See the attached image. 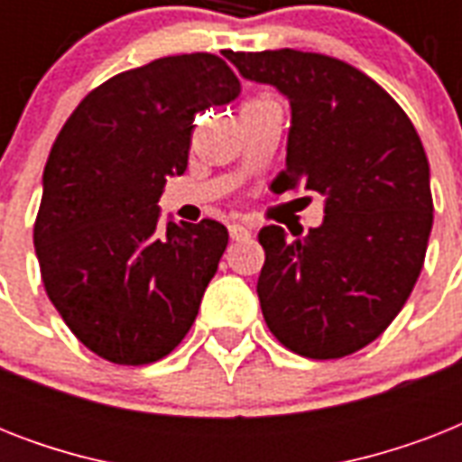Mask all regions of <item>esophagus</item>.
Wrapping results in <instances>:
<instances>
[{"instance_id": "1", "label": "esophagus", "mask_w": 462, "mask_h": 462, "mask_svg": "<svg viewBox=\"0 0 462 462\" xmlns=\"http://www.w3.org/2000/svg\"><path fill=\"white\" fill-rule=\"evenodd\" d=\"M227 230H230V237L235 239V242H242V239L252 237V227H246V225L242 223H232Z\"/></svg>"}]
</instances>
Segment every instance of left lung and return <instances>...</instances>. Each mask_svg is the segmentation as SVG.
<instances>
[{"label": "left lung", "mask_w": 462, "mask_h": 462, "mask_svg": "<svg viewBox=\"0 0 462 462\" xmlns=\"http://www.w3.org/2000/svg\"><path fill=\"white\" fill-rule=\"evenodd\" d=\"M249 81L290 100L278 194L323 196L307 235L268 225L256 292L268 328L311 359H337L383 333L422 271L434 203L430 160L402 107L359 69L316 52H227Z\"/></svg>", "instance_id": "8db88e82"}]
</instances>
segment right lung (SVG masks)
I'll list each match as a JSON object with an SVG mask.
<instances>
[{
	"label": "right lung",
	"mask_w": 462,
	"mask_h": 462,
	"mask_svg": "<svg viewBox=\"0 0 462 462\" xmlns=\"http://www.w3.org/2000/svg\"><path fill=\"white\" fill-rule=\"evenodd\" d=\"M239 90L216 54L162 57L90 90L54 141L32 245L50 302L107 362H158L199 314L227 227H162L158 201L187 170L196 112Z\"/></svg>",
	"instance_id": "add662e5"
}]
</instances>
